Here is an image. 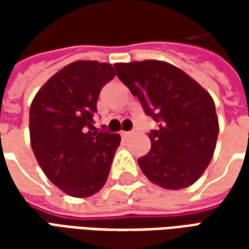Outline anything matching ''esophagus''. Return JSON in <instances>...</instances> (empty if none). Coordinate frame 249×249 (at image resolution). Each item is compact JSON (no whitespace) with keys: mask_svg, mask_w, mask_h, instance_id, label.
Instances as JSON below:
<instances>
[{"mask_svg":"<svg viewBox=\"0 0 249 249\" xmlns=\"http://www.w3.org/2000/svg\"><path fill=\"white\" fill-rule=\"evenodd\" d=\"M130 135H132V132H121V136H123L124 139H126V137H129Z\"/></svg>","mask_w":249,"mask_h":249,"instance_id":"1","label":"esophagus"}]
</instances>
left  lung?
<instances>
[{
	"label": "left lung",
	"mask_w": 249,
	"mask_h": 249,
	"mask_svg": "<svg viewBox=\"0 0 249 249\" xmlns=\"http://www.w3.org/2000/svg\"><path fill=\"white\" fill-rule=\"evenodd\" d=\"M114 68L146 116L159 124L148 133L151 151L139 159L142 173L165 189L196 183L212 160L219 135L209 93L168 62H119Z\"/></svg>",
	"instance_id": "obj_1"
}]
</instances>
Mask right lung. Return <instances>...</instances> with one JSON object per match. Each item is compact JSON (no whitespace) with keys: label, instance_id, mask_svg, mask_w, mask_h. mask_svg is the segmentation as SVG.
I'll return each mask as SVG.
<instances>
[{"label":"right lung","instance_id":"1","mask_svg":"<svg viewBox=\"0 0 249 249\" xmlns=\"http://www.w3.org/2000/svg\"><path fill=\"white\" fill-rule=\"evenodd\" d=\"M110 64L71 62L51 77L30 105V142L46 178L73 197L97 193L108 178L120 136L96 129L93 116Z\"/></svg>","mask_w":249,"mask_h":249}]
</instances>
